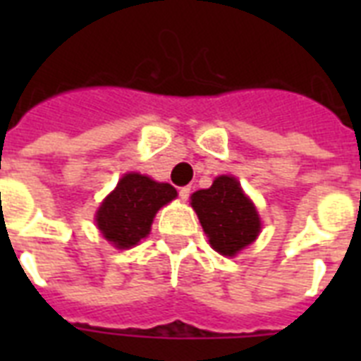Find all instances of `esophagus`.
Segmentation results:
<instances>
[{"label": "esophagus", "instance_id": "34e87169", "mask_svg": "<svg viewBox=\"0 0 361 361\" xmlns=\"http://www.w3.org/2000/svg\"><path fill=\"white\" fill-rule=\"evenodd\" d=\"M189 197H191V187H181V189H180L181 200H187Z\"/></svg>", "mask_w": 361, "mask_h": 361}]
</instances>
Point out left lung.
<instances>
[{"mask_svg":"<svg viewBox=\"0 0 361 361\" xmlns=\"http://www.w3.org/2000/svg\"><path fill=\"white\" fill-rule=\"evenodd\" d=\"M191 206L212 247L225 257H234L257 240L260 232L257 209L243 195L236 178H215L209 189H200L192 195Z\"/></svg>","mask_w":361,"mask_h":361,"instance_id":"left-lung-1","label":"left lung"}]
</instances>
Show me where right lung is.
<instances>
[{
	"label": "right lung",
	"instance_id": "add662e5",
	"mask_svg": "<svg viewBox=\"0 0 361 361\" xmlns=\"http://www.w3.org/2000/svg\"><path fill=\"white\" fill-rule=\"evenodd\" d=\"M176 195L170 183H157L136 172L125 174L99 208V231L120 249L136 245L149 234L157 209Z\"/></svg>",
	"mask_w": 361,
	"mask_h": 361
}]
</instances>
